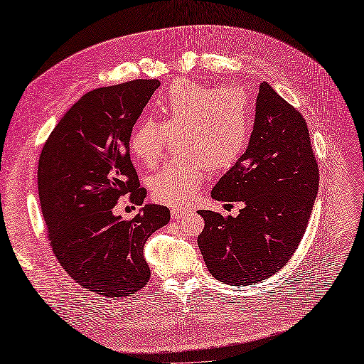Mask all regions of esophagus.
<instances>
[{
    "instance_id": "esophagus-1",
    "label": "esophagus",
    "mask_w": 364,
    "mask_h": 364,
    "mask_svg": "<svg viewBox=\"0 0 364 364\" xmlns=\"http://www.w3.org/2000/svg\"><path fill=\"white\" fill-rule=\"evenodd\" d=\"M190 211L188 209H183V208H173L171 209V218L173 220H181L183 218L186 214H188Z\"/></svg>"
}]
</instances>
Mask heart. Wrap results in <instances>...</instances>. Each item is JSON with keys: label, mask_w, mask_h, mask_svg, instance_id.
<instances>
[{"label": "heart", "mask_w": 364, "mask_h": 364, "mask_svg": "<svg viewBox=\"0 0 364 364\" xmlns=\"http://www.w3.org/2000/svg\"><path fill=\"white\" fill-rule=\"evenodd\" d=\"M158 123L139 121L129 138V153L136 164L153 168L161 161L168 138L182 158L165 164L150 179L151 197L159 203H190L206 178L208 165L228 168L243 155L253 107L240 87H215L179 79L153 103Z\"/></svg>", "instance_id": "1"}]
</instances>
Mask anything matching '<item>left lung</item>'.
<instances>
[{"label": "left lung", "instance_id": "obj_1", "mask_svg": "<svg viewBox=\"0 0 364 364\" xmlns=\"http://www.w3.org/2000/svg\"><path fill=\"white\" fill-rule=\"evenodd\" d=\"M246 151L211 191L243 202L237 217L202 209L197 245L218 281L253 285L289 262L305 234L318 190L306 121L267 83L259 85Z\"/></svg>", "mask_w": 364, "mask_h": 364}]
</instances>
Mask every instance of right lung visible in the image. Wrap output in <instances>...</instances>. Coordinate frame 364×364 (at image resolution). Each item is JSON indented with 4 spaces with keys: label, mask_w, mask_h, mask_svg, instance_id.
<instances>
[{
    "label": "right lung",
    "mask_w": 364,
    "mask_h": 364,
    "mask_svg": "<svg viewBox=\"0 0 364 364\" xmlns=\"http://www.w3.org/2000/svg\"><path fill=\"white\" fill-rule=\"evenodd\" d=\"M159 80H132L85 94L54 127L42 149L38 190L48 240L60 266L83 289L124 297L150 279L142 255L147 238L170 222L167 206L144 205L124 220L121 196L142 205L129 138Z\"/></svg>",
    "instance_id": "obj_1"
}]
</instances>
